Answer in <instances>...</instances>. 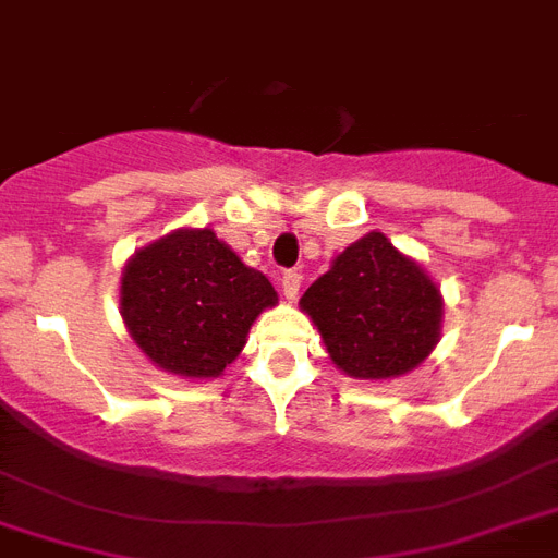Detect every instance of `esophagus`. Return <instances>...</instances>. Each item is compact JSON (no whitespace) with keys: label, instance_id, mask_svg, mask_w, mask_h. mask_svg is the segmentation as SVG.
<instances>
[{"label":"esophagus","instance_id":"1","mask_svg":"<svg viewBox=\"0 0 558 558\" xmlns=\"http://www.w3.org/2000/svg\"><path fill=\"white\" fill-rule=\"evenodd\" d=\"M301 271L289 269L280 275V292L287 294V301H294L298 298V289H301Z\"/></svg>","mask_w":558,"mask_h":558}]
</instances>
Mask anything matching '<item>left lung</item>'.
Returning a JSON list of instances; mask_svg holds the SVG:
<instances>
[{
    "label": "left lung",
    "instance_id": "1",
    "mask_svg": "<svg viewBox=\"0 0 558 558\" xmlns=\"http://www.w3.org/2000/svg\"><path fill=\"white\" fill-rule=\"evenodd\" d=\"M441 306L433 278L381 232L343 248L301 298L332 364L361 381L415 369L438 343Z\"/></svg>",
    "mask_w": 558,
    "mask_h": 558
}]
</instances>
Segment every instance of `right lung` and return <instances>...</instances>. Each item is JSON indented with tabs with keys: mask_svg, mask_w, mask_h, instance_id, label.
Here are the masks:
<instances>
[{
	"mask_svg": "<svg viewBox=\"0 0 558 558\" xmlns=\"http://www.w3.org/2000/svg\"><path fill=\"white\" fill-rule=\"evenodd\" d=\"M275 303L264 271L248 269L211 229H177L134 252L122 269L129 335L154 366L183 378H217Z\"/></svg>",
	"mask_w": 558,
	"mask_h": 558,
	"instance_id": "add662e5",
	"label": "right lung"
}]
</instances>
